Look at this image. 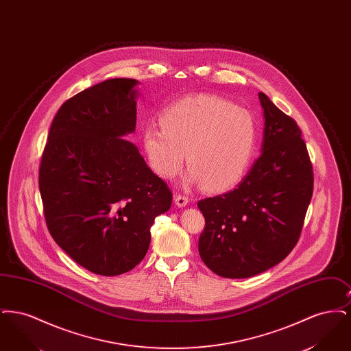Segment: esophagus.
I'll return each instance as SVG.
<instances>
[{
  "label": "esophagus",
  "mask_w": 351,
  "mask_h": 351,
  "mask_svg": "<svg viewBox=\"0 0 351 351\" xmlns=\"http://www.w3.org/2000/svg\"><path fill=\"white\" fill-rule=\"evenodd\" d=\"M188 202H189V199H188L186 196H183V195H178V196L175 197V204H176L179 208H184Z\"/></svg>",
  "instance_id": "34e87169"
}]
</instances>
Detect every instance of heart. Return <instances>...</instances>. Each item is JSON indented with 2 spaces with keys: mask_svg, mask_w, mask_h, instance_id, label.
<instances>
[{
  "mask_svg": "<svg viewBox=\"0 0 351 351\" xmlns=\"http://www.w3.org/2000/svg\"><path fill=\"white\" fill-rule=\"evenodd\" d=\"M160 123H147L142 143L149 165L165 179L183 166L185 182L219 193L239 183L256 146V125L250 112L217 96L197 95L169 105Z\"/></svg>",
  "mask_w": 351,
  "mask_h": 351,
  "instance_id": "heart-1",
  "label": "heart"
}]
</instances>
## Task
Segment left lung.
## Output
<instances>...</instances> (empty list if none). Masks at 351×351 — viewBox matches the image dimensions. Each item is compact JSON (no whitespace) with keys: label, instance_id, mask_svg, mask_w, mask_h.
<instances>
[{"label":"left lung","instance_id":"1","mask_svg":"<svg viewBox=\"0 0 351 351\" xmlns=\"http://www.w3.org/2000/svg\"><path fill=\"white\" fill-rule=\"evenodd\" d=\"M262 154L238 186L197 202L205 218L199 252L222 278L243 279L276 266L296 246L313 193V169L295 119L259 92Z\"/></svg>","mask_w":351,"mask_h":351}]
</instances>
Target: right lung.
Listing matches in <instances>:
<instances>
[{"label":"right lung","instance_id":"obj_1","mask_svg":"<svg viewBox=\"0 0 351 351\" xmlns=\"http://www.w3.org/2000/svg\"><path fill=\"white\" fill-rule=\"evenodd\" d=\"M138 82L109 79L66 101L52 121L39 191L52 238L104 276L133 269L150 246L172 193L132 142Z\"/></svg>","mask_w":351,"mask_h":351}]
</instances>
